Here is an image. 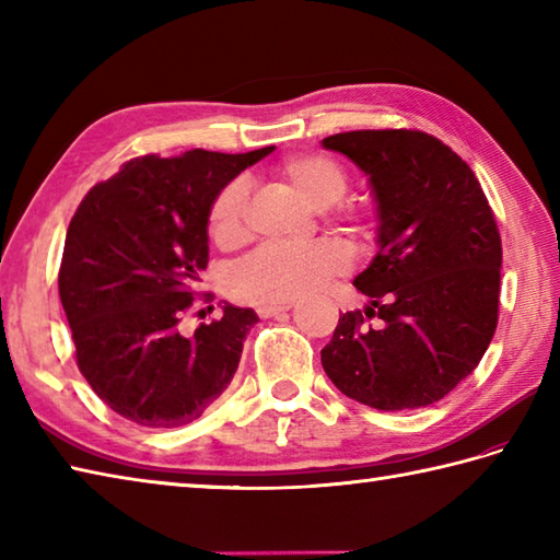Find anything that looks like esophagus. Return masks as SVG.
I'll return each instance as SVG.
<instances>
[{
  "mask_svg": "<svg viewBox=\"0 0 560 560\" xmlns=\"http://www.w3.org/2000/svg\"><path fill=\"white\" fill-rule=\"evenodd\" d=\"M293 305H261V307H257V313H259V317H277V315H283V313H289Z\"/></svg>",
  "mask_w": 560,
  "mask_h": 560,
  "instance_id": "1",
  "label": "esophagus"
}]
</instances>
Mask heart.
<instances>
[{
    "label": "heart",
    "instance_id": "1",
    "mask_svg": "<svg viewBox=\"0 0 560 560\" xmlns=\"http://www.w3.org/2000/svg\"><path fill=\"white\" fill-rule=\"evenodd\" d=\"M281 180L299 195L307 207L329 209L347 195L349 177L339 163L317 153H299L281 163ZM245 185L233 180L225 185L209 209V235L219 247L243 243ZM347 269V255L335 243L319 241L305 247H259L241 261L229 279L235 301L253 305H287L315 293L325 281Z\"/></svg>",
    "mask_w": 560,
    "mask_h": 560
}]
</instances>
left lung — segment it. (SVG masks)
<instances>
[{"label": "left lung", "instance_id": "left-lung-1", "mask_svg": "<svg viewBox=\"0 0 560 560\" xmlns=\"http://www.w3.org/2000/svg\"><path fill=\"white\" fill-rule=\"evenodd\" d=\"M323 147L368 175L377 253L353 287L383 319L341 315L325 373L365 407H428L479 365L498 325L503 247L489 199L455 151L416 129H359Z\"/></svg>", "mask_w": 560, "mask_h": 560}]
</instances>
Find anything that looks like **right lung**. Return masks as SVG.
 <instances>
[{
  "label": "right lung",
  "mask_w": 560,
  "mask_h": 560,
  "mask_svg": "<svg viewBox=\"0 0 560 560\" xmlns=\"http://www.w3.org/2000/svg\"><path fill=\"white\" fill-rule=\"evenodd\" d=\"M273 151L192 149L141 156L83 197L59 267V299L81 375L113 411L149 428L199 419L231 385L253 307L183 335L209 261V209L221 189Z\"/></svg>",
  "instance_id": "1"
}]
</instances>
